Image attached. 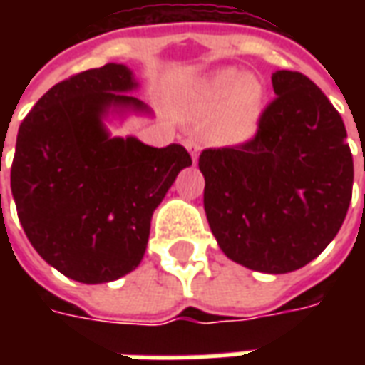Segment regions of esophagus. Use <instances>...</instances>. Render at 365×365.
<instances>
[{
  "label": "esophagus",
  "instance_id": "esophagus-1",
  "mask_svg": "<svg viewBox=\"0 0 365 365\" xmlns=\"http://www.w3.org/2000/svg\"><path fill=\"white\" fill-rule=\"evenodd\" d=\"M183 144H185V148L190 150L193 162H195L199 156V150H201V144H199V140H195V138H185V140H183Z\"/></svg>",
  "mask_w": 365,
  "mask_h": 365
}]
</instances>
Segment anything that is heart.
Here are the masks:
<instances>
[{
  "mask_svg": "<svg viewBox=\"0 0 365 365\" xmlns=\"http://www.w3.org/2000/svg\"><path fill=\"white\" fill-rule=\"evenodd\" d=\"M182 107L190 119H209L222 108L213 120V136L221 143H238L252 135L260 119L262 88L237 70H221L191 91Z\"/></svg>",
  "mask_w": 365,
  "mask_h": 365,
  "instance_id": "1",
  "label": "heart"
}]
</instances>
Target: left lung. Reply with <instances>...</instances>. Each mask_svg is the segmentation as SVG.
Listing matches in <instances>:
<instances>
[{"label": "left lung", "instance_id": "1", "mask_svg": "<svg viewBox=\"0 0 365 365\" xmlns=\"http://www.w3.org/2000/svg\"><path fill=\"white\" fill-rule=\"evenodd\" d=\"M275 99L256 135L237 146L207 148V221L221 250L245 268L287 274L330 245L352 199L354 162L346 127L307 76L277 70Z\"/></svg>", "mask_w": 365, "mask_h": 365}]
</instances>
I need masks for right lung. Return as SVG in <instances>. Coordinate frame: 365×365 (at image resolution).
Instances as JSON below:
<instances>
[{
    "label": "right lung",
    "instance_id": "1",
    "mask_svg": "<svg viewBox=\"0 0 365 365\" xmlns=\"http://www.w3.org/2000/svg\"><path fill=\"white\" fill-rule=\"evenodd\" d=\"M123 64L70 76L23 119L11 193L29 242L60 274L82 283L119 279L140 264L150 221L175 175L191 166L182 144L154 148L111 138V107L146 111Z\"/></svg>",
    "mask_w": 365,
    "mask_h": 365
}]
</instances>
